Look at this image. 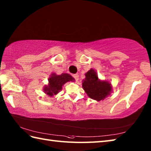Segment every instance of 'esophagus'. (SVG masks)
<instances>
[{
	"instance_id": "obj_1",
	"label": "esophagus",
	"mask_w": 151,
	"mask_h": 151,
	"mask_svg": "<svg viewBox=\"0 0 151 151\" xmlns=\"http://www.w3.org/2000/svg\"><path fill=\"white\" fill-rule=\"evenodd\" d=\"M73 76L74 78H75V80H76V81H78V78H79V75H78V74H75V75H73Z\"/></svg>"
}]
</instances>
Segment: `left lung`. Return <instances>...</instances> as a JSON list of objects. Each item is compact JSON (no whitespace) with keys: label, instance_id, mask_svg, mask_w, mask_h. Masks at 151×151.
<instances>
[{"label":"left lung","instance_id":"8db88e82","mask_svg":"<svg viewBox=\"0 0 151 151\" xmlns=\"http://www.w3.org/2000/svg\"><path fill=\"white\" fill-rule=\"evenodd\" d=\"M82 81V88L89 98L97 101H103L112 91V86L107 81L99 78L97 72L91 69L85 74Z\"/></svg>","mask_w":151,"mask_h":151}]
</instances>
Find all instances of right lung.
Masks as SVG:
<instances>
[{
  "label": "right lung",
  "instance_id": "right-lung-1",
  "mask_svg": "<svg viewBox=\"0 0 151 151\" xmlns=\"http://www.w3.org/2000/svg\"><path fill=\"white\" fill-rule=\"evenodd\" d=\"M47 85L43 86V92L50 97L57 95L62 90L63 86L68 82H75V80L68 73H62L61 75H56L52 73L48 79Z\"/></svg>",
  "mask_w": 151,
  "mask_h": 151
}]
</instances>
